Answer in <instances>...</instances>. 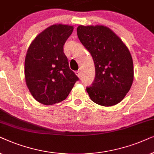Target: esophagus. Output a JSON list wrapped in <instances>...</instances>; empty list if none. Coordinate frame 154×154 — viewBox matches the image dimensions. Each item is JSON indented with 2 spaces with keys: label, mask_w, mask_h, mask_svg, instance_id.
I'll return each mask as SVG.
<instances>
[{
  "label": "esophagus",
  "mask_w": 154,
  "mask_h": 154,
  "mask_svg": "<svg viewBox=\"0 0 154 154\" xmlns=\"http://www.w3.org/2000/svg\"><path fill=\"white\" fill-rule=\"evenodd\" d=\"M75 74H76V75H77V76L79 77V78H80V79L82 78V75L80 70H77L75 72Z\"/></svg>",
  "instance_id": "obj_1"
}]
</instances>
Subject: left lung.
<instances>
[{
	"label": "left lung",
	"mask_w": 154,
	"mask_h": 154,
	"mask_svg": "<svg viewBox=\"0 0 154 154\" xmlns=\"http://www.w3.org/2000/svg\"><path fill=\"white\" fill-rule=\"evenodd\" d=\"M77 32L95 65V78L86 89L90 98L98 105H116L130 91L134 78L129 49L107 26L80 25Z\"/></svg>",
	"instance_id": "left-lung-1"
}]
</instances>
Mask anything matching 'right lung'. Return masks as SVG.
I'll return each mask as SVG.
<instances>
[{"label": "right lung", "instance_id": "add662e5", "mask_svg": "<svg viewBox=\"0 0 154 154\" xmlns=\"http://www.w3.org/2000/svg\"><path fill=\"white\" fill-rule=\"evenodd\" d=\"M73 26L54 24L46 29L32 42L24 62L29 90L44 105L63 101L69 95L78 77L69 69L63 46Z\"/></svg>", "mask_w": 154, "mask_h": 154}]
</instances>
